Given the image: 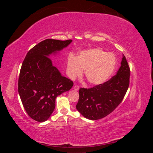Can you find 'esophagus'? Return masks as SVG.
Listing matches in <instances>:
<instances>
[{"label": "esophagus", "mask_w": 153, "mask_h": 153, "mask_svg": "<svg viewBox=\"0 0 153 153\" xmlns=\"http://www.w3.org/2000/svg\"><path fill=\"white\" fill-rule=\"evenodd\" d=\"M73 89L75 91H78L79 90V87H78V85H75L73 87Z\"/></svg>", "instance_id": "34e87169"}]
</instances>
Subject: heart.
Instances as JSON below:
<instances>
[{
    "mask_svg": "<svg viewBox=\"0 0 153 153\" xmlns=\"http://www.w3.org/2000/svg\"><path fill=\"white\" fill-rule=\"evenodd\" d=\"M117 65V59L112 53L101 48L81 51L76 57L69 55L67 61V74L71 80L80 76L85 69V76L91 84L99 85L112 76Z\"/></svg>",
    "mask_w": 153,
    "mask_h": 153,
    "instance_id": "1",
    "label": "heart"
}]
</instances>
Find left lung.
I'll use <instances>...</instances> for the list:
<instances>
[{
    "label": "left lung",
    "mask_w": 153,
    "mask_h": 153,
    "mask_svg": "<svg viewBox=\"0 0 153 153\" xmlns=\"http://www.w3.org/2000/svg\"><path fill=\"white\" fill-rule=\"evenodd\" d=\"M129 76L128 64L123 55L121 67L111 79L90 89H80L76 110L84 117L90 120L106 117L121 103L128 89Z\"/></svg>",
    "instance_id": "1"
}]
</instances>
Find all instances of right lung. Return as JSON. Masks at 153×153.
I'll return each instance as SVG.
<instances>
[{
	"instance_id": "obj_1",
	"label": "right lung",
	"mask_w": 153,
	"mask_h": 153,
	"mask_svg": "<svg viewBox=\"0 0 153 153\" xmlns=\"http://www.w3.org/2000/svg\"><path fill=\"white\" fill-rule=\"evenodd\" d=\"M71 42V39H45L29 51L22 63L18 92L27 114L36 121L48 120L55 109L57 97L73 85L71 80L62 76L50 58Z\"/></svg>"
}]
</instances>
